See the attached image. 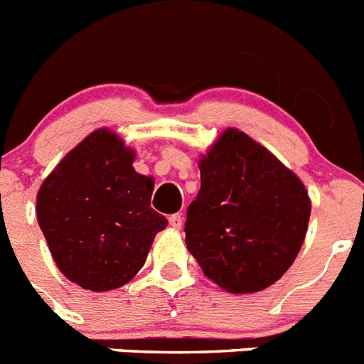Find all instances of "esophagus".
Wrapping results in <instances>:
<instances>
[{
  "label": "esophagus",
  "instance_id": "1",
  "mask_svg": "<svg viewBox=\"0 0 364 364\" xmlns=\"http://www.w3.org/2000/svg\"><path fill=\"white\" fill-rule=\"evenodd\" d=\"M182 222H184V218H182L180 213H175L169 217V224H171V228H175V230H180V228H182Z\"/></svg>",
  "mask_w": 364,
  "mask_h": 364
}]
</instances>
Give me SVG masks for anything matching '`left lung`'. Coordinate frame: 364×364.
<instances>
[{
	"instance_id": "1",
	"label": "left lung",
	"mask_w": 364,
	"mask_h": 364,
	"mask_svg": "<svg viewBox=\"0 0 364 364\" xmlns=\"http://www.w3.org/2000/svg\"><path fill=\"white\" fill-rule=\"evenodd\" d=\"M198 169L184 231L205 277L230 294L277 282L308 231L311 202L301 178L235 127L202 154Z\"/></svg>"
}]
</instances>
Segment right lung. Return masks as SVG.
<instances>
[{
  "label": "right lung",
  "mask_w": 364,
  "mask_h": 364,
  "mask_svg": "<svg viewBox=\"0 0 364 364\" xmlns=\"http://www.w3.org/2000/svg\"><path fill=\"white\" fill-rule=\"evenodd\" d=\"M134 151L96 129L43 180L36 217L58 269L85 290L120 288L140 272L167 226L151 208L154 180L134 171Z\"/></svg>",
  "instance_id": "add662e5"
}]
</instances>
